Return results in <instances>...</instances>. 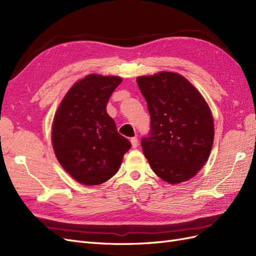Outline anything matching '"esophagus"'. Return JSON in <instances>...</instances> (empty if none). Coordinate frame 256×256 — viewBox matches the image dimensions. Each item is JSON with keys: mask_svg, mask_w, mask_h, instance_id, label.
I'll use <instances>...</instances> for the list:
<instances>
[{"mask_svg": "<svg viewBox=\"0 0 256 256\" xmlns=\"http://www.w3.org/2000/svg\"><path fill=\"white\" fill-rule=\"evenodd\" d=\"M130 142H131V145H132V147H134V148H136V147H138V138H136V136H134V138H131V140H130Z\"/></svg>", "mask_w": 256, "mask_h": 256, "instance_id": "34e87169", "label": "esophagus"}]
</instances>
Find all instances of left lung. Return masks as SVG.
Listing matches in <instances>:
<instances>
[{
    "label": "left lung",
    "instance_id": "left-lung-1",
    "mask_svg": "<svg viewBox=\"0 0 256 256\" xmlns=\"http://www.w3.org/2000/svg\"><path fill=\"white\" fill-rule=\"evenodd\" d=\"M150 115L141 145L152 171L168 184L190 180L207 161L214 118L203 96L182 76L162 72L138 76Z\"/></svg>",
    "mask_w": 256,
    "mask_h": 256
}]
</instances>
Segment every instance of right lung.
Segmentation results:
<instances>
[{
	"label": "right lung",
	"mask_w": 256,
	"mask_h": 256,
	"mask_svg": "<svg viewBox=\"0 0 256 256\" xmlns=\"http://www.w3.org/2000/svg\"><path fill=\"white\" fill-rule=\"evenodd\" d=\"M120 82V76H86L67 92L54 116V152L80 184L94 186L110 180L131 147L106 112L108 102Z\"/></svg>",
	"instance_id": "obj_1"
}]
</instances>
